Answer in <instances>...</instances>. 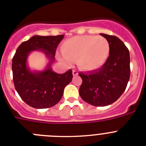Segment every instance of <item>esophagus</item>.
I'll return each mask as SVG.
<instances>
[{"mask_svg":"<svg viewBox=\"0 0 146 146\" xmlns=\"http://www.w3.org/2000/svg\"><path fill=\"white\" fill-rule=\"evenodd\" d=\"M72 74H73V76H77L78 75V72H77V70H72Z\"/></svg>","mask_w":146,"mask_h":146,"instance_id":"obj_1","label":"esophagus"}]
</instances>
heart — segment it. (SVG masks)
<instances>
[{"label": "heart", "mask_w": 146, "mask_h": 146, "mask_svg": "<svg viewBox=\"0 0 146 146\" xmlns=\"http://www.w3.org/2000/svg\"><path fill=\"white\" fill-rule=\"evenodd\" d=\"M63 60L71 64L77 60V64L84 70H94L102 66L110 55V46L103 36L85 35L74 36L61 46Z\"/></svg>", "instance_id": "obj_1"}]
</instances>
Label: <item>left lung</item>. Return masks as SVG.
Returning a JSON list of instances; mask_svg holds the SVG:
<instances>
[{
    "label": "left lung",
    "instance_id": "left-lung-1",
    "mask_svg": "<svg viewBox=\"0 0 146 146\" xmlns=\"http://www.w3.org/2000/svg\"><path fill=\"white\" fill-rule=\"evenodd\" d=\"M108 39L110 52L99 69L80 72L82 80L79 93L85 102L96 107L113 104L122 95L130 77L129 51L118 37L100 33Z\"/></svg>",
    "mask_w": 146,
    "mask_h": 146
}]
</instances>
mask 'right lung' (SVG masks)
I'll return each mask as SVG.
<instances>
[{
	"mask_svg": "<svg viewBox=\"0 0 146 146\" xmlns=\"http://www.w3.org/2000/svg\"><path fill=\"white\" fill-rule=\"evenodd\" d=\"M64 36H33L18 47L13 57L11 69L15 89L23 101L32 108L44 109L53 107L62 98L64 88L72 81L71 69L64 74H58L51 69L56 48ZM35 50L42 51L50 58L45 70L31 72L27 66L28 55Z\"/></svg>",
	"mask_w": 146,
	"mask_h": 146,
	"instance_id": "1",
	"label": "right lung"
}]
</instances>
